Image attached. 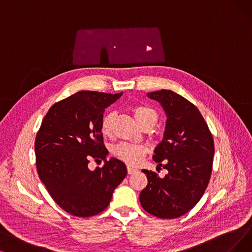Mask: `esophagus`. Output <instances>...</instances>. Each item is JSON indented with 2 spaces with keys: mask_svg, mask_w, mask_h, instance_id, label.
Wrapping results in <instances>:
<instances>
[{
  "mask_svg": "<svg viewBox=\"0 0 252 252\" xmlns=\"http://www.w3.org/2000/svg\"><path fill=\"white\" fill-rule=\"evenodd\" d=\"M137 170H138L137 168H135V167H133V166H131V165H128V166H127V172H128L129 175H132V174L136 173Z\"/></svg>",
  "mask_w": 252,
  "mask_h": 252,
  "instance_id": "34e87169",
  "label": "esophagus"
}]
</instances>
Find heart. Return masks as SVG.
Here are the masks:
<instances>
[{"instance_id":"1","label":"heart","mask_w":252,"mask_h":252,"mask_svg":"<svg viewBox=\"0 0 252 252\" xmlns=\"http://www.w3.org/2000/svg\"><path fill=\"white\" fill-rule=\"evenodd\" d=\"M133 115L140 126L146 124H156L158 116L153 108H150L144 105H136L132 108ZM115 119V114L113 112L106 113L100 123V130L101 133L105 136L112 134L113 122ZM113 153L119 159L125 161L129 164H136L144 158L147 153L146 147L142 145H136L131 143H121L113 148Z\"/></svg>"}]
</instances>
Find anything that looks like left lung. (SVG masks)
I'll list each match as a JSON object with an SVG mask.
<instances>
[{
	"label": "left lung",
	"instance_id": "obj_1",
	"mask_svg": "<svg viewBox=\"0 0 252 252\" xmlns=\"http://www.w3.org/2000/svg\"><path fill=\"white\" fill-rule=\"evenodd\" d=\"M147 96L162 105L167 117L163 139L153 159L168 174L160 178L143 169L148 185L140 192L139 202L148 213L173 219L189 212L204 195L212 174L214 140L197 107L184 97L169 90Z\"/></svg>",
	"mask_w": 252,
	"mask_h": 252
}]
</instances>
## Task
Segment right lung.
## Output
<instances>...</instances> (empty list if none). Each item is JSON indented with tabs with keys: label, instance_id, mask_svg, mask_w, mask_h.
I'll use <instances>...</instances> for the list:
<instances>
[{
	"label": "right lung",
	"instance_id": "obj_1",
	"mask_svg": "<svg viewBox=\"0 0 252 252\" xmlns=\"http://www.w3.org/2000/svg\"><path fill=\"white\" fill-rule=\"evenodd\" d=\"M123 93L80 91L49 108L35 139L37 172L55 202L77 217L99 214L127 175L124 162L105 159L100 123L107 106ZM105 160L90 171V159Z\"/></svg>",
	"mask_w": 252,
	"mask_h": 252
}]
</instances>
